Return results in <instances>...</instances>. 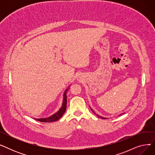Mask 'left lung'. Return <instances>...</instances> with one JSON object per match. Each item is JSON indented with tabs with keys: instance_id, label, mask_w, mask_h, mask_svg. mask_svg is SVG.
<instances>
[{
	"instance_id": "1",
	"label": "left lung",
	"mask_w": 155,
	"mask_h": 155,
	"mask_svg": "<svg viewBox=\"0 0 155 155\" xmlns=\"http://www.w3.org/2000/svg\"><path fill=\"white\" fill-rule=\"evenodd\" d=\"M91 110H92V112H94V113L95 114V115H96V116H97V117H101V119H107L106 117H102V116H100L99 115H98V114H95V112H94V110H92V109H91ZM120 115H121V114H120Z\"/></svg>"
}]
</instances>
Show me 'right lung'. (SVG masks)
Instances as JSON below:
<instances>
[{"label":"right lung","instance_id":"right-lung-1","mask_svg":"<svg viewBox=\"0 0 155 155\" xmlns=\"http://www.w3.org/2000/svg\"><path fill=\"white\" fill-rule=\"evenodd\" d=\"M69 88V87L68 88H67L65 90L64 94H63V103H62V105L61 108L59 109V110L57 111L56 112H55L54 114H53V115H51L50 117H48L46 118H40V119H35L36 120L39 121V122H44V123H51V122H54V121H56L58 120V119H60L62 116L63 115V114L64 113L65 110H66V108H67V91H68V89Z\"/></svg>","mask_w":155,"mask_h":155}]
</instances>
